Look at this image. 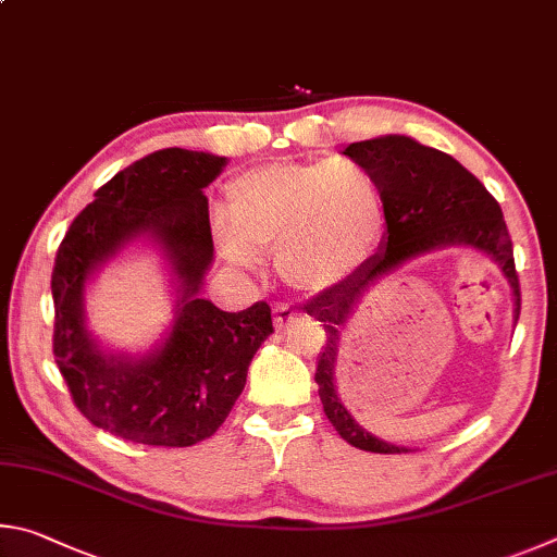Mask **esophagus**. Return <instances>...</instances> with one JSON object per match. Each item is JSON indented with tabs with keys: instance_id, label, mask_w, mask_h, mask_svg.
I'll use <instances>...</instances> for the list:
<instances>
[{
	"instance_id": "obj_1",
	"label": "esophagus",
	"mask_w": 557,
	"mask_h": 557,
	"mask_svg": "<svg viewBox=\"0 0 557 557\" xmlns=\"http://www.w3.org/2000/svg\"><path fill=\"white\" fill-rule=\"evenodd\" d=\"M298 320V313L290 306L281 304V306H273V325H276V330H284L288 325H294Z\"/></svg>"
}]
</instances>
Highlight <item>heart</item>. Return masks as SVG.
<instances>
[{"instance_id":"b5f03b06","label":"heart","mask_w":557,"mask_h":557,"mask_svg":"<svg viewBox=\"0 0 557 557\" xmlns=\"http://www.w3.org/2000/svg\"><path fill=\"white\" fill-rule=\"evenodd\" d=\"M384 230V193L357 161H278L227 185V214H214L220 249L239 267L273 251L278 276L304 294L343 284L372 257Z\"/></svg>"}]
</instances>
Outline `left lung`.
Masks as SVG:
<instances>
[{"instance_id":"left-lung-1","label":"left lung","mask_w":557,"mask_h":557,"mask_svg":"<svg viewBox=\"0 0 557 557\" xmlns=\"http://www.w3.org/2000/svg\"><path fill=\"white\" fill-rule=\"evenodd\" d=\"M343 153L376 175L384 193L386 232L374 257H369L343 284L323 290L306 306V313L318 318L327 333L318 357L315 384L325 416L349 445L367 453H408V447L386 443L364 431L339 398L335 384L339 333L367 290L388 273L425 253L462 247L482 251L499 267L511 286L516 323L521 313V290L513 247L499 202L450 153L406 134L349 144Z\"/></svg>"}]
</instances>
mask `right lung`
Returning a JSON list of instances; mask_svg holds the SVG:
<instances>
[{
	"label": "right lung",
	"mask_w": 557,
	"mask_h": 557,
	"mask_svg": "<svg viewBox=\"0 0 557 557\" xmlns=\"http://www.w3.org/2000/svg\"><path fill=\"white\" fill-rule=\"evenodd\" d=\"M227 159L163 149L104 183L77 214L55 253L53 355L75 406L124 441L190 447L230 416L247 369L273 333L259 300L239 313L200 298L214 259L205 188ZM153 246L170 269L176 306L170 330L146 354L107 348L86 327V288L129 246Z\"/></svg>",
	"instance_id": "right-lung-1"
}]
</instances>
